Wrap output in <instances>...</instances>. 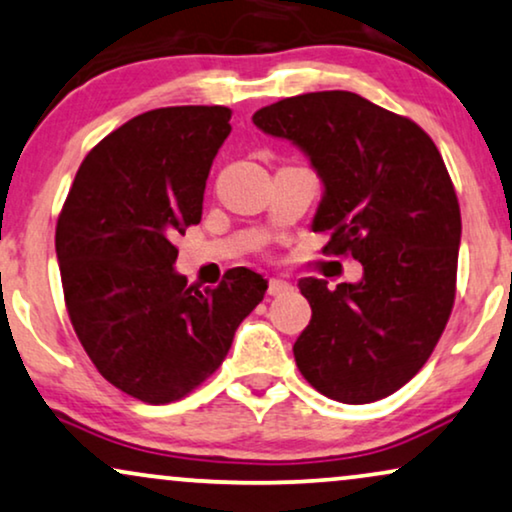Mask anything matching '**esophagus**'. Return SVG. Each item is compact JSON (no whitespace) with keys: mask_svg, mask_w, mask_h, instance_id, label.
Here are the masks:
<instances>
[{"mask_svg":"<svg viewBox=\"0 0 512 512\" xmlns=\"http://www.w3.org/2000/svg\"><path fill=\"white\" fill-rule=\"evenodd\" d=\"M289 289H291V284L284 282V280H275V277H272V280L268 282V294L270 296H280V294H284V291H289Z\"/></svg>","mask_w":512,"mask_h":512,"instance_id":"obj_1","label":"esophagus"}]
</instances>
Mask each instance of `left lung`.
Masks as SVG:
<instances>
[{"label":"left lung","instance_id":"left-lung-1","mask_svg":"<svg viewBox=\"0 0 512 512\" xmlns=\"http://www.w3.org/2000/svg\"><path fill=\"white\" fill-rule=\"evenodd\" d=\"M263 134L296 145L322 181L313 228L329 254L362 263L360 282H298L313 317L298 369L343 404L393 395L440 341L456 291L461 209L421 126L353 91H315L254 112Z\"/></svg>","mask_w":512,"mask_h":512}]
</instances>
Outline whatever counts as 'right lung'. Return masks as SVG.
<instances>
[{
	"mask_svg": "<svg viewBox=\"0 0 512 512\" xmlns=\"http://www.w3.org/2000/svg\"><path fill=\"white\" fill-rule=\"evenodd\" d=\"M223 105L143 112L86 155L56 225L65 305L112 386L150 404L181 400L221 367L268 282L232 268L216 289L176 272L174 237L199 223L225 138Z\"/></svg>",
	"mask_w": 512,
	"mask_h": 512,
	"instance_id": "right-lung-1",
	"label": "right lung"
}]
</instances>
